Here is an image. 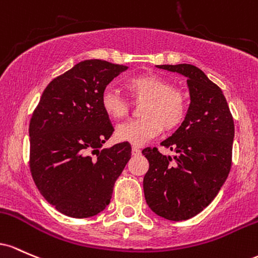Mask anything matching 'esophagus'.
Here are the masks:
<instances>
[{
  "mask_svg": "<svg viewBox=\"0 0 258 258\" xmlns=\"http://www.w3.org/2000/svg\"><path fill=\"white\" fill-rule=\"evenodd\" d=\"M132 152H133V155H134V156H138V155H140V153H141V150L139 149L138 146H133Z\"/></svg>",
  "mask_w": 258,
  "mask_h": 258,
  "instance_id": "34e87169",
  "label": "esophagus"
}]
</instances>
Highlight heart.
<instances>
[{
    "label": "heart",
    "instance_id": "1",
    "mask_svg": "<svg viewBox=\"0 0 258 258\" xmlns=\"http://www.w3.org/2000/svg\"><path fill=\"white\" fill-rule=\"evenodd\" d=\"M125 88L134 101H144L139 119L118 126L117 138L133 145H143L162 129L178 128L189 111V96L179 86L172 85L157 74H140L125 80ZM101 105L108 117L120 120L129 114V102L118 91L106 88Z\"/></svg>",
    "mask_w": 258,
    "mask_h": 258
}]
</instances>
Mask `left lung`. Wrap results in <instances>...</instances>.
<instances>
[{
  "label": "left lung",
  "instance_id": "left-lung-1",
  "mask_svg": "<svg viewBox=\"0 0 258 258\" xmlns=\"http://www.w3.org/2000/svg\"><path fill=\"white\" fill-rule=\"evenodd\" d=\"M161 69L187 78L190 107L181 125L162 146L174 151L164 156L156 147L143 150L149 161L144 194L156 215L186 221L206 208L230 172L234 120L218 85L192 64H163Z\"/></svg>",
  "mask_w": 258,
  "mask_h": 258
}]
</instances>
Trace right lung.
I'll use <instances>...</instances> for the list:
<instances>
[{
    "instance_id": "add662e5",
    "label": "right lung",
    "mask_w": 258,
    "mask_h": 258,
    "mask_svg": "<svg viewBox=\"0 0 258 258\" xmlns=\"http://www.w3.org/2000/svg\"><path fill=\"white\" fill-rule=\"evenodd\" d=\"M126 69L101 59L78 63L46 86L34 109L30 172L46 201L63 215L88 218L105 210L130 160L129 143L100 150L114 132L101 96Z\"/></svg>"
}]
</instances>
